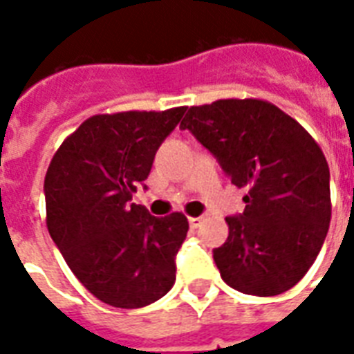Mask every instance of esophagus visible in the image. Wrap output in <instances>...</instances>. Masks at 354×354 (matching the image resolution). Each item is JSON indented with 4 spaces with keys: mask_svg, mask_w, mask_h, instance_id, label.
I'll use <instances>...</instances> for the list:
<instances>
[{
    "mask_svg": "<svg viewBox=\"0 0 354 354\" xmlns=\"http://www.w3.org/2000/svg\"><path fill=\"white\" fill-rule=\"evenodd\" d=\"M189 226L193 227V230H198L202 226V218L200 216H189Z\"/></svg>",
    "mask_w": 354,
    "mask_h": 354,
    "instance_id": "esophagus-1",
    "label": "esophagus"
}]
</instances>
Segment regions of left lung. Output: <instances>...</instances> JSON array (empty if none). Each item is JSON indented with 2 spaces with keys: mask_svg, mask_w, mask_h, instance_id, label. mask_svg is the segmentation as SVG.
<instances>
[{
  "mask_svg": "<svg viewBox=\"0 0 354 354\" xmlns=\"http://www.w3.org/2000/svg\"><path fill=\"white\" fill-rule=\"evenodd\" d=\"M189 130L248 191L230 235L213 250L227 285L252 296H277L318 257L330 222L329 165L305 128L259 99H222L187 108Z\"/></svg>",
  "mask_w": 354,
  "mask_h": 354,
  "instance_id": "8db88e82",
  "label": "left lung"
}]
</instances>
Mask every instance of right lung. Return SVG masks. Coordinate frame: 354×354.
<instances>
[{
  "instance_id": "obj_1",
  "label": "right lung",
  "mask_w": 354,
  "mask_h": 354,
  "mask_svg": "<svg viewBox=\"0 0 354 354\" xmlns=\"http://www.w3.org/2000/svg\"><path fill=\"white\" fill-rule=\"evenodd\" d=\"M185 108L93 115L69 136L47 169V230L77 279L106 305L139 308L176 281L189 222L152 216L132 194Z\"/></svg>"
}]
</instances>
